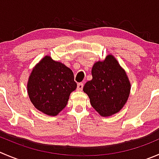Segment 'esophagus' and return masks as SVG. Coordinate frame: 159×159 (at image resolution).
Masks as SVG:
<instances>
[{"label": "esophagus", "mask_w": 159, "mask_h": 159, "mask_svg": "<svg viewBox=\"0 0 159 159\" xmlns=\"http://www.w3.org/2000/svg\"><path fill=\"white\" fill-rule=\"evenodd\" d=\"M83 86H84L83 83H81V82L78 83V85H77V89H78V91H81V90H82V89H83Z\"/></svg>", "instance_id": "obj_1"}]
</instances>
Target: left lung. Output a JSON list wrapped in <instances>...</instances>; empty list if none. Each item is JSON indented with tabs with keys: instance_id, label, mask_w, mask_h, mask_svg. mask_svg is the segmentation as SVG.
I'll list each match as a JSON object with an SVG mask.
<instances>
[{
	"instance_id": "1",
	"label": "left lung",
	"mask_w": 159,
	"mask_h": 159,
	"mask_svg": "<svg viewBox=\"0 0 159 159\" xmlns=\"http://www.w3.org/2000/svg\"><path fill=\"white\" fill-rule=\"evenodd\" d=\"M92 79L83 91L89 95L92 107L102 116L120 110L128 99L130 83L125 70L112 55L98 61L92 69Z\"/></svg>"
}]
</instances>
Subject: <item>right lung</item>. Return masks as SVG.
<instances>
[{"mask_svg":"<svg viewBox=\"0 0 159 159\" xmlns=\"http://www.w3.org/2000/svg\"><path fill=\"white\" fill-rule=\"evenodd\" d=\"M77 88L73 71L64 64L46 56L35 65L29 78L28 94L37 109L57 116Z\"/></svg>","mask_w":159,"mask_h":159,"instance_id":"right-lung-1","label":"right lung"}]
</instances>
